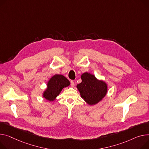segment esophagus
<instances>
[{
	"instance_id": "34e87169",
	"label": "esophagus",
	"mask_w": 149,
	"mask_h": 149,
	"mask_svg": "<svg viewBox=\"0 0 149 149\" xmlns=\"http://www.w3.org/2000/svg\"><path fill=\"white\" fill-rule=\"evenodd\" d=\"M71 85L72 87H74L75 86V83L73 81H71Z\"/></svg>"
}]
</instances>
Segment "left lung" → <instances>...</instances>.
Instances as JSON below:
<instances>
[{"mask_svg": "<svg viewBox=\"0 0 149 149\" xmlns=\"http://www.w3.org/2000/svg\"><path fill=\"white\" fill-rule=\"evenodd\" d=\"M81 78L82 81L77 85V87L84 101L93 105L102 100L107 93V84L88 72L83 73Z\"/></svg>", "mask_w": 149, "mask_h": 149, "instance_id": "8db88e82", "label": "left lung"}]
</instances>
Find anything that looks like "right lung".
Listing matches in <instances>:
<instances>
[{
    "mask_svg": "<svg viewBox=\"0 0 149 149\" xmlns=\"http://www.w3.org/2000/svg\"><path fill=\"white\" fill-rule=\"evenodd\" d=\"M70 85V82L62 75H53L47 83V87L43 93V97L49 101H54L62 89Z\"/></svg>",
    "mask_w": 149,
    "mask_h": 149,
    "instance_id": "right-lung-1",
    "label": "right lung"
}]
</instances>
